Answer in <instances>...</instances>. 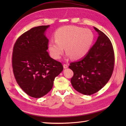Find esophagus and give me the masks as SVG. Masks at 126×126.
Returning a JSON list of instances; mask_svg holds the SVG:
<instances>
[{
  "mask_svg": "<svg viewBox=\"0 0 126 126\" xmlns=\"http://www.w3.org/2000/svg\"><path fill=\"white\" fill-rule=\"evenodd\" d=\"M63 68H64V69H66V68H67L68 67V65L67 64L64 63V64H63Z\"/></svg>",
  "mask_w": 126,
  "mask_h": 126,
  "instance_id": "obj_1",
  "label": "esophagus"
}]
</instances>
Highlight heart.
Listing matches in <instances>:
<instances>
[{"instance_id":"heart-1","label":"heart","mask_w":126,"mask_h":126,"mask_svg":"<svg viewBox=\"0 0 126 126\" xmlns=\"http://www.w3.org/2000/svg\"><path fill=\"white\" fill-rule=\"evenodd\" d=\"M55 38V40H51L48 44L49 50L53 58L59 59L65 47L67 56L77 60L88 53L94 43V35L89 29L66 26L56 30Z\"/></svg>"}]
</instances>
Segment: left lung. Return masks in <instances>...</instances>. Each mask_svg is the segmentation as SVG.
I'll return each mask as SVG.
<instances>
[{"label":"left lung","mask_w":126,"mask_h":126,"mask_svg":"<svg viewBox=\"0 0 126 126\" xmlns=\"http://www.w3.org/2000/svg\"><path fill=\"white\" fill-rule=\"evenodd\" d=\"M99 36L86 56L69 66L74 72L71 83L78 92L85 95L96 93L111 78L115 64V54L111 41L96 27Z\"/></svg>","instance_id":"8db88e82"}]
</instances>
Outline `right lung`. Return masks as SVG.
<instances>
[{"label":"right lung","instance_id":"obj_1","mask_svg":"<svg viewBox=\"0 0 126 126\" xmlns=\"http://www.w3.org/2000/svg\"><path fill=\"white\" fill-rule=\"evenodd\" d=\"M49 27L30 29L18 38L13 48L15 78L26 94L36 98L51 90L55 77L63 70L62 63L51 58L47 51L49 40L44 33Z\"/></svg>","mask_w":126,"mask_h":126}]
</instances>
